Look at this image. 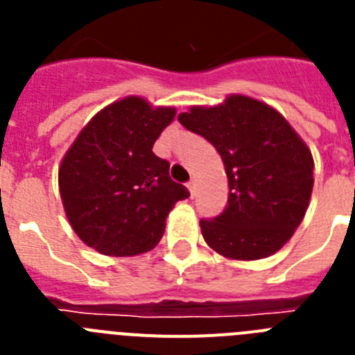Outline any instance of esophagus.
<instances>
[{
    "label": "esophagus",
    "mask_w": 355,
    "mask_h": 355,
    "mask_svg": "<svg viewBox=\"0 0 355 355\" xmlns=\"http://www.w3.org/2000/svg\"><path fill=\"white\" fill-rule=\"evenodd\" d=\"M188 190H190V193H192V197L196 196V180H192V181H188Z\"/></svg>",
    "instance_id": "1"
}]
</instances>
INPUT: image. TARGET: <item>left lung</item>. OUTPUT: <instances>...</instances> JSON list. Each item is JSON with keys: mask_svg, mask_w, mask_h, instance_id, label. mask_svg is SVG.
<instances>
[{"mask_svg": "<svg viewBox=\"0 0 355 355\" xmlns=\"http://www.w3.org/2000/svg\"><path fill=\"white\" fill-rule=\"evenodd\" d=\"M178 121L218 150L227 174V206L213 220H200L206 243L238 261L283 249L306 215L315 183L311 150L290 122L243 94L190 106Z\"/></svg>", "mask_w": 355, "mask_h": 355, "instance_id": "left-lung-1", "label": "left lung"}]
</instances>
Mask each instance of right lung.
<instances>
[{
	"instance_id": "1",
	"label": "right lung",
	"mask_w": 355,
	"mask_h": 355,
	"mask_svg": "<svg viewBox=\"0 0 355 355\" xmlns=\"http://www.w3.org/2000/svg\"><path fill=\"white\" fill-rule=\"evenodd\" d=\"M174 106L140 96L105 106L71 144L58 168L65 215L85 245L114 258L155 249L178 200L190 196L153 153Z\"/></svg>"
}]
</instances>
